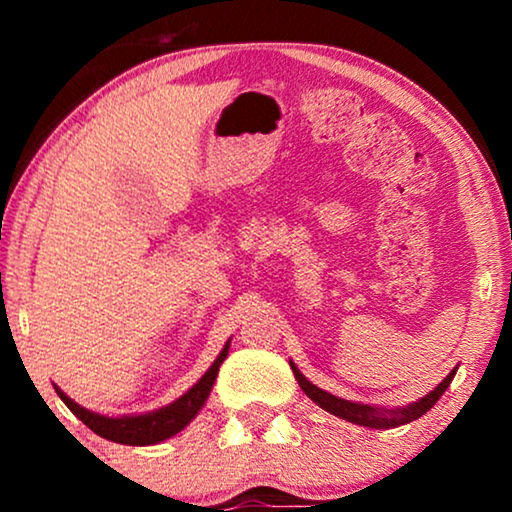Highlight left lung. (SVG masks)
<instances>
[{"instance_id": "obj_1", "label": "left lung", "mask_w": 512, "mask_h": 512, "mask_svg": "<svg viewBox=\"0 0 512 512\" xmlns=\"http://www.w3.org/2000/svg\"><path fill=\"white\" fill-rule=\"evenodd\" d=\"M293 375H296V380L300 384V389L305 391L307 396L312 398L314 403L319 405V408H324L326 412H331V415L340 417V419H347V422L352 424H361V426H370V429H389V426H401V424H408V422H415L422 415H426L440 396L445 394V389L450 387L452 377H454V370L450 375L445 377L443 382L438 384L436 389L431 391L429 396L419 398L417 403L408 405V408H401V410H377V408H370V405H361V403H352V401H345V398H338L333 394H328V391L314 387L310 380H305V375L300 373L296 366H291Z\"/></svg>"}]
</instances>
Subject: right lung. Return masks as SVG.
<instances>
[{
	"mask_svg": "<svg viewBox=\"0 0 512 512\" xmlns=\"http://www.w3.org/2000/svg\"><path fill=\"white\" fill-rule=\"evenodd\" d=\"M226 356H228V345L223 347V352L219 356H216L212 368H209L207 373L200 377L198 384H193V387L188 389L186 394L179 398V401L167 405V408L149 412V415L116 417V419L95 415V412L76 405L72 398H67L60 389H55V391H58V396L65 401L67 408L72 410L90 431H95L97 436L114 440V443H121V445H156V443H160V440L179 433L195 415H198V410L207 401L209 391H212V384L216 380V375H219V366Z\"/></svg>",
	"mask_w": 512,
	"mask_h": 512,
	"instance_id": "obj_1",
	"label": "right lung"
}]
</instances>
